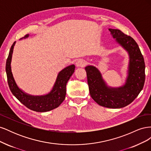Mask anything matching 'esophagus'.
<instances>
[{"instance_id":"esophagus-1","label":"esophagus","mask_w":151,"mask_h":151,"mask_svg":"<svg viewBox=\"0 0 151 151\" xmlns=\"http://www.w3.org/2000/svg\"><path fill=\"white\" fill-rule=\"evenodd\" d=\"M86 65V62L83 59H79L76 63V65L77 67H84Z\"/></svg>"}]
</instances>
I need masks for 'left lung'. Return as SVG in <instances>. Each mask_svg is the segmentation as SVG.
Segmentation results:
<instances>
[{
    "label": "left lung",
    "instance_id": "8db88e82",
    "mask_svg": "<svg viewBox=\"0 0 151 151\" xmlns=\"http://www.w3.org/2000/svg\"><path fill=\"white\" fill-rule=\"evenodd\" d=\"M113 38L129 53L128 76L125 84L118 88L107 86L101 72L93 65L85 67L91 98L101 106L121 108L130 104L143 89L145 62L137 43L119 29H109Z\"/></svg>",
    "mask_w": 151,
    "mask_h": 151
}]
</instances>
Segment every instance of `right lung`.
I'll use <instances>...</instances> for the list:
<instances>
[{"mask_svg":"<svg viewBox=\"0 0 151 151\" xmlns=\"http://www.w3.org/2000/svg\"><path fill=\"white\" fill-rule=\"evenodd\" d=\"M29 35H26L21 39L26 38ZM15 43L16 42L11 46L6 66L8 84L12 94L25 106L35 111L46 112L58 107L65 98L66 84L74 72L75 65L68 66L58 73L55 83L49 93L42 96H33L27 94L17 86L11 71V63Z\"/></svg>","mask_w":151,"mask_h":151,"instance_id":"obj_1","label":"right lung"}]
</instances>
